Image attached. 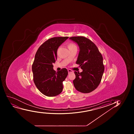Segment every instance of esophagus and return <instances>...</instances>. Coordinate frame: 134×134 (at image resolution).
<instances>
[{
    "label": "esophagus",
    "mask_w": 134,
    "mask_h": 134,
    "mask_svg": "<svg viewBox=\"0 0 134 134\" xmlns=\"http://www.w3.org/2000/svg\"><path fill=\"white\" fill-rule=\"evenodd\" d=\"M68 72H69V74L71 73V72H73V71L71 69H68Z\"/></svg>",
    "instance_id": "obj_1"
}]
</instances>
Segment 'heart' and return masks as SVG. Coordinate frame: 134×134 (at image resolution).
Segmentation results:
<instances>
[{"instance_id":"b5f03b06","label":"heart","mask_w":134,"mask_h":134,"mask_svg":"<svg viewBox=\"0 0 134 134\" xmlns=\"http://www.w3.org/2000/svg\"><path fill=\"white\" fill-rule=\"evenodd\" d=\"M68 47L69 50L73 49L74 48H77V46H76V44L73 43H69V44H68Z\"/></svg>"}]
</instances>
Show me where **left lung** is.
I'll list each match as a JSON object with an SVG mask.
<instances>
[{
    "instance_id": "left-lung-1",
    "label": "left lung",
    "mask_w": 134,
    "mask_h": 134,
    "mask_svg": "<svg viewBox=\"0 0 134 134\" xmlns=\"http://www.w3.org/2000/svg\"><path fill=\"white\" fill-rule=\"evenodd\" d=\"M69 39L80 47L76 63L83 70L80 73L75 71L76 78L73 84L80 92L90 93L98 87L101 81L104 70L102 54L95 44L86 37L77 36Z\"/></svg>"
}]
</instances>
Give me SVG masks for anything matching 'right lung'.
Wrapping results in <instances>:
<instances>
[{"label": "right lung", "mask_w": 134, "mask_h": 134, "mask_svg": "<svg viewBox=\"0 0 134 134\" xmlns=\"http://www.w3.org/2000/svg\"><path fill=\"white\" fill-rule=\"evenodd\" d=\"M68 37L49 39L39 48L32 64L33 80L38 90L48 97H54L62 93V82L68 76L67 69L58 72L53 69V64L57 59V50Z\"/></svg>", "instance_id": "add662e5"}]
</instances>
